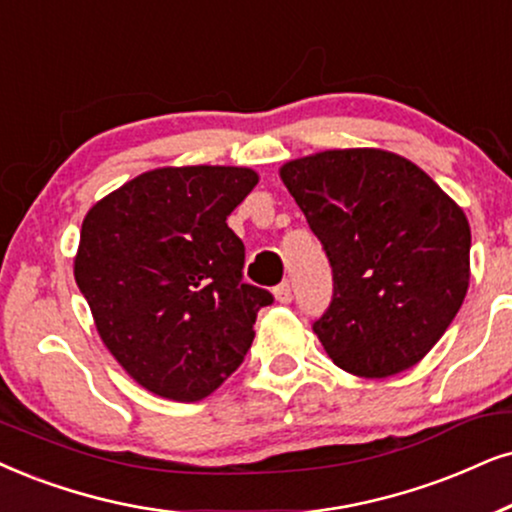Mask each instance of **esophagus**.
<instances>
[{
    "label": "esophagus",
    "mask_w": 512,
    "mask_h": 512,
    "mask_svg": "<svg viewBox=\"0 0 512 512\" xmlns=\"http://www.w3.org/2000/svg\"><path fill=\"white\" fill-rule=\"evenodd\" d=\"M274 295L281 304H288L290 300H293V286H290V281L278 283V286L274 288Z\"/></svg>",
    "instance_id": "34e87169"
}]
</instances>
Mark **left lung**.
<instances>
[{"label":"left lung","mask_w":512,"mask_h":512,"mask_svg":"<svg viewBox=\"0 0 512 512\" xmlns=\"http://www.w3.org/2000/svg\"><path fill=\"white\" fill-rule=\"evenodd\" d=\"M281 179L333 269V300L312 326L333 364L359 378L416 366L468 293L463 210L418 165L380 148L290 160Z\"/></svg>","instance_id":"obj_1"}]
</instances>
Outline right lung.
<instances>
[{
    "mask_svg": "<svg viewBox=\"0 0 512 512\" xmlns=\"http://www.w3.org/2000/svg\"><path fill=\"white\" fill-rule=\"evenodd\" d=\"M248 167H160L87 212L75 281L96 331L148 392L200 401L243 364L269 290L243 283L226 217L255 189Z\"/></svg>",
    "mask_w": 512,
    "mask_h": 512,
    "instance_id": "add662e5",
    "label": "right lung"
}]
</instances>
